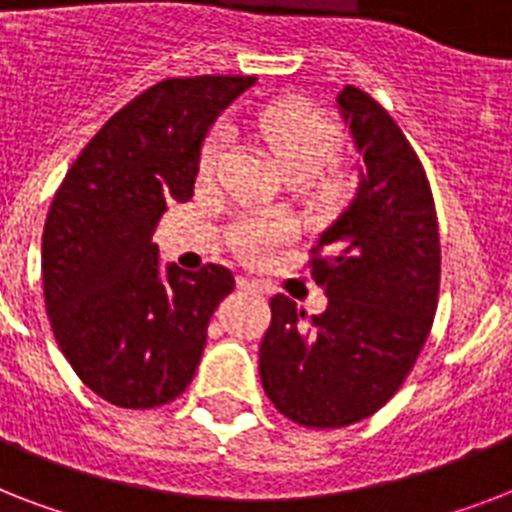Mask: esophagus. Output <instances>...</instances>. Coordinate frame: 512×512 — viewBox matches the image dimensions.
<instances>
[{"instance_id": "1", "label": "esophagus", "mask_w": 512, "mask_h": 512, "mask_svg": "<svg viewBox=\"0 0 512 512\" xmlns=\"http://www.w3.org/2000/svg\"><path fill=\"white\" fill-rule=\"evenodd\" d=\"M236 287H239L241 292H249V295H263V284L255 279H247V276H239V279H236Z\"/></svg>"}]
</instances>
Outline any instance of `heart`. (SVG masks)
Wrapping results in <instances>:
<instances>
[{"label":"heart","mask_w":512,"mask_h":512,"mask_svg":"<svg viewBox=\"0 0 512 512\" xmlns=\"http://www.w3.org/2000/svg\"><path fill=\"white\" fill-rule=\"evenodd\" d=\"M260 135L276 151L284 167L300 172H316L340 151L342 135L337 124L327 116L316 114L313 108L297 100L273 103L257 119ZM231 130L228 124H215L204 140L199 154V175L212 177L228 151ZM289 225L273 215H249L236 225V247L249 260H265L273 249L289 239Z\"/></svg>","instance_id":"obj_1"}]
</instances>
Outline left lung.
Segmentation results:
<instances>
[{"mask_svg":"<svg viewBox=\"0 0 512 512\" xmlns=\"http://www.w3.org/2000/svg\"><path fill=\"white\" fill-rule=\"evenodd\" d=\"M337 106L364 167L311 249L327 311L308 316L276 295L260 342L265 396L305 428L353 425L388 404L428 340L441 284L436 204L414 148L364 90L348 84Z\"/></svg>","mask_w":512,"mask_h":512,"instance_id":"1","label":"left lung"}]
</instances>
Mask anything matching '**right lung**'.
<instances>
[{
  "label": "right lung",
  "instance_id": "add662e5",
  "mask_svg": "<svg viewBox=\"0 0 512 512\" xmlns=\"http://www.w3.org/2000/svg\"><path fill=\"white\" fill-rule=\"evenodd\" d=\"M257 76L148 87L108 119L60 183L42 233L44 305L79 380L122 409L175 401L196 374L233 273L159 265L154 231L193 196L201 143Z\"/></svg>",
  "mask_w": 512,
  "mask_h": 512
}]
</instances>
